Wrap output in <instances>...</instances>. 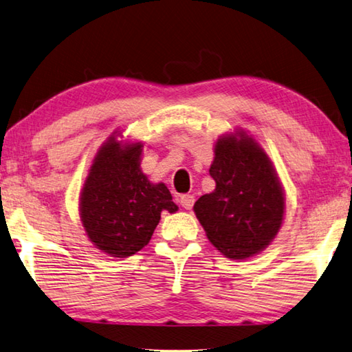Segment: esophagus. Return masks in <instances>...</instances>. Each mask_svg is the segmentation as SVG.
<instances>
[{"instance_id": "esophagus-1", "label": "esophagus", "mask_w": 352, "mask_h": 352, "mask_svg": "<svg viewBox=\"0 0 352 352\" xmlns=\"http://www.w3.org/2000/svg\"><path fill=\"white\" fill-rule=\"evenodd\" d=\"M181 205L185 210H191L195 205V196H191V195L181 196Z\"/></svg>"}]
</instances>
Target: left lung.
Returning a JSON list of instances; mask_svg holds the SVG:
<instances>
[{
    "instance_id": "1",
    "label": "left lung",
    "mask_w": 352,
    "mask_h": 352,
    "mask_svg": "<svg viewBox=\"0 0 352 352\" xmlns=\"http://www.w3.org/2000/svg\"><path fill=\"white\" fill-rule=\"evenodd\" d=\"M216 142L213 193L195 204L207 237L223 256L245 258L273 241L283 219V193L267 153L242 131Z\"/></svg>"
}]
</instances>
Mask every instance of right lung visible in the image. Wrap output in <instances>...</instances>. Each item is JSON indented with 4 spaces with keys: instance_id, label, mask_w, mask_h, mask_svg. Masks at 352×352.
Wrapping results in <instances>:
<instances>
[{
    "instance_id": "right-lung-1",
    "label": "right lung",
    "mask_w": 352,
    "mask_h": 352,
    "mask_svg": "<svg viewBox=\"0 0 352 352\" xmlns=\"http://www.w3.org/2000/svg\"><path fill=\"white\" fill-rule=\"evenodd\" d=\"M141 144L122 148L110 138L98 151L81 193V221L99 250L129 257L150 242L161 213L177 211L164 184H151L141 165Z\"/></svg>"
}]
</instances>
